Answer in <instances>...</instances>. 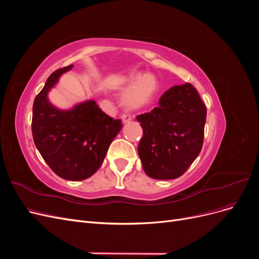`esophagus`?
Returning <instances> with one entry per match:
<instances>
[{
  "label": "esophagus",
  "instance_id": "34e87169",
  "mask_svg": "<svg viewBox=\"0 0 259 259\" xmlns=\"http://www.w3.org/2000/svg\"><path fill=\"white\" fill-rule=\"evenodd\" d=\"M121 119H122V122L125 124V123H128V122H131L132 121V117L128 115V114H123L122 116H121Z\"/></svg>",
  "mask_w": 259,
  "mask_h": 259
}]
</instances>
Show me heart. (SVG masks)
<instances>
[{
	"mask_svg": "<svg viewBox=\"0 0 259 259\" xmlns=\"http://www.w3.org/2000/svg\"><path fill=\"white\" fill-rule=\"evenodd\" d=\"M127 93L123 97V105L127 109H137L147 105L158 91V81L152 74L136 73L125 84Z\"/></svg>",
	"mask_w": 259,
	"mask_h": 259,
	"instance_id": "1",
	"label": "heart"
}]
</instances>
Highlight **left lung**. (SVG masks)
<instances>
[{
  "label": "left lung",
  "mask_w": 259,
  "mask_h": 259,
  "mask_svg": "<svg viewBox=\"0 0 259 259\" xmlns=\"http://www.w3.org/2000/svg\"><path fill=\"white\" fill-rule=\"evenodd\" d=\"M143 138L138 154L146 174L154 179L182 176L199 155L204 140L206 107L190 83L163 94L159 106L139 114Z\"/></svg>",
  "instance_id": "left-lung-1"
}]
</instances>
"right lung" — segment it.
<instances>
[{
	"label": "right lung",
	"mask_w": 259,
	"mask_h": 259,
	"mask_svg": "<svg viewBox=\"0 0 259 259\" xmlns=\"http://www.w3.org/2000/svg\"><path fill=\"white\" fill-rule=\"evenodd\" d=\"M72 67L60 68L49 76L34 99L31 128L37 150L51 169L76 182L96 173L122 128V121L107 115L94 100L66 111L51 105L50 90Z\"/></svg>",
	"instance_id": "add662e5"
}]
</instances>
